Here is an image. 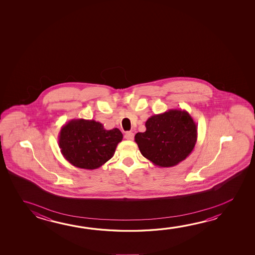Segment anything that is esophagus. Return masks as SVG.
<instances>
[{"mask_svg":"<svg viewBox=\"0 0 255 255\" xmlns=\"http://www.w3.org/2000/svg\"><path fill=\"white\" fill-rule=\"evenodd\" d=\"M125 138L126 139H129V140H132L134 138V133L133 132H130V131H127L126 132V135H125Z\"/></svg>","mask_w":255,"mask_h":255,"instance_id":"34e87169","label":"esophagus"}]
</instances>
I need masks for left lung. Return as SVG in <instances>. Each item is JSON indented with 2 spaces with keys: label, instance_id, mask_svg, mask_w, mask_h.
<instances>
[{
  "label": "left lung",
  "instance_id": "left-lung-1",
  "mask_svg": "<svg viewBox=\"0 0 255 255\" xmlns=\"http://www.w3.org/2000/svg\"><path fill=\"white\" fill-rule=\"evenodd\" d=\"M146 131L135 135L142 155L159 167H172L187 158L197 139V127L186 110L170 109L146 120Z\"/></svg>",
  "mask_w": 255,
  "mask_h": 255
}]
</instances>
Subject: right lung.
I'll list each match as a JSON object with an SVG mask.
<instances>
[{"instance_id":"right-lung-1","label":"right lung","mask_w":255,"mask_h":255,"mask_svg":"<svg viewBox=\"0 0 255 255\" xmlns=\"http://www.w3.org/2000/svg\"><path fill=\"white\" fill-rule=\"evenodd\" d=\"M123 138L117 128L106 129L100 122L73 119L60 129L59 146L72 165L94 170L113 157Z\"/></svg>"}]
</instances>
